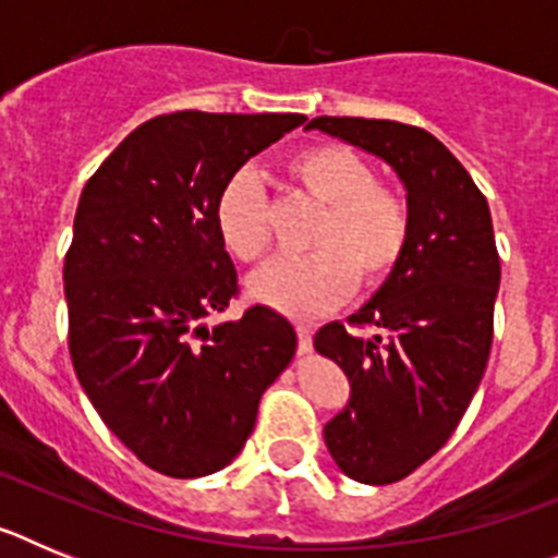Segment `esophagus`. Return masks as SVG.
<instances>
[{"label": "esophagus", "mask_w": 558, "mask_h": 558, "mask_svg": "<svg viewBox=\"0 0 558 558\" xmlns=\"http://www.w3.org/2000/svg\"><path fill=\"white\" fill-rule=\"evenodd\" d=\"M295 332H299V354H307L313 349V329L307 324H299Z\"/></svg>", "instance_id": "1"}]
</instances>
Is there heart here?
<instances>
[{
  "label": "heart",
  "instance_id": "heart-1",
  "mask_svg": "<svg viewBox=\"0 0 558 558\" xmlns=\"http://www.w3.org/2000/svg\"><path fill=\"white\" fill-rule=\"evenodd\" d=\"M288 172L322 215L315 218L310 254L282 256L251 279V295L288 315L335 307L360 279L377 288L397 270L411 243V209L399 192L379 184L377 170L347 145H310L288 159ZM220 240L240 263L263 259L270 243L268 198L254 172L240 170L215 204Z\"/></svg>",
  "mask_w": 558,
  "mask_h": 558
}]
</instances>
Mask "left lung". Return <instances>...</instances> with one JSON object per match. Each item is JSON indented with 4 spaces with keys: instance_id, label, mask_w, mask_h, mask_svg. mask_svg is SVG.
<instances>
[{
    "instance_id": "left-lung-1",
    "label": "left lung",
    "mask_w": 558,
    "mask_h": 558,
    "mask_svg": "<svg viewBox=\"0 0 558 558\" xmlns=\"http://www.w3.org/2000/svg\"><path fill=\"white\" fill-rule=\"evenodd\" d=\"M307 128L386 161L405 186L411 243L368 304L315 332V349L349 377L347 408L324 427L352 481L386 486L436 456L475 397L495 329L500 256L489 204L461 161L416 125L315 117Z\"/></svg>"
}]
</instances>
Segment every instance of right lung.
Wrapping results in <instances>:
<instances>
[{
	"label": "right lung",
	"instance_id": "obj_1",
	"mask_svg": "<svg viewBox=\"0 0 558 558\" xmlns=\"http://www.w3.org/2000/svg\"><path fill=\"white\" fill-rule=\"evenodd\" d=\"M304 113L175 111L147 120L81 192L63 263L69 354L108 430L170 477L223 470L265 388L295 354L293 324L245 310L215 223L226 181Z\"/></svg>",
	"mask_w": 558,
	"mask_h": 558
}]
</instances>
